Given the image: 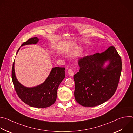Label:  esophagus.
Masks as SVG:
<instances>
[{
  "instance_id": "34e87169",
  "label": "esophagus",
  "mask_w": 133,
  "mask_h": 133,
  "mask_svg": "<svg viewBox=\"0 0 133 133\" xmlns=\"http://www.w3.org/2000/svg\"><path fill=\"white\" fill-rule=\"evenodd\" d=\"M68 72L70 76H72L74 75V71L71 68H69L68 70Z\"/></svg>"
}]
</instances>
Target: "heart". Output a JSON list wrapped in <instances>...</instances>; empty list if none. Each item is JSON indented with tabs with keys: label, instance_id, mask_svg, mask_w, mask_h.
Here are the masks:
<instances>
[{
	"label": "heart",
	"instance_id": "1",
	"mask_svg": "<svg viewBox=\"0 0 133 133\" xmlns=\"http://www.w3.org/2000/svg\"><path fill=\"white\" fill-rule=\"evenodd\" d=\"M82 48L81 47H75L73 48L70 51V55H77L80 53V52L82 51Z\"/></svg>",
	"mask_w": 133,
	"mask_h": 133
}]
</instances>
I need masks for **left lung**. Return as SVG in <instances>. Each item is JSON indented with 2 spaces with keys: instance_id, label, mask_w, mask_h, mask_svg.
<instances>
[{
  "instance_id": "8db88e82",
  "label": "left lung",
  "mask_w": 133,
  "mask_h": 133,
  "mask_svg": "<svg viewBox=\"0 0 133 133\" xmlns=\"http://www.w3.org/2000/svg\"><path fill=\"white\" fill-rule=\"evenodd\" d=\"M110 63L105 68L104 63ZM79 71L74 75L75 100L83 106L99 105L115 94L121 77V56L114 46L105 51L83 57L78 62Z\"/></svg>"
}]
</instances>
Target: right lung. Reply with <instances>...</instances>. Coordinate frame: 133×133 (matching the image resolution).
I'll list each match as a JSON object with an SVG mask.
<instances>
[{
    "label": "right lung",
    "instance_id": "add662e5",
    "mask_svg": "<svg viewBox=\"0 0 133 133\" xmlns=\"http://www.w3.org/2000/svg\"><path fill=\"white\" fill-rule=\"evenodd\" d=\"M37 37H33L23 43L21 46L36 44L38 42ZM20 48L18 49V51ZM65 67H56L52 70L46 80L36 87L28 88L23 86L17 79L13 63L11 77L14 86L18 97L31 107L45 108L52 105L56 101L57 92L59 85L65 78Z\"/></svg>",
    "mask_w": 133,
    "mask_h": 133
}]
</instances>
